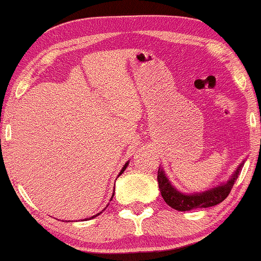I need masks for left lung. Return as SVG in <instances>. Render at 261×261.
I'll return each mask as SVG.
<instances>
[{
	"label": "left lung",
	"instance_id": "obj_1",
	"mask_svg": "<svg viewBox=\"0 0 261 261\" xmlns=\"http://www.w3.org/2000/svg\"><path fill=\"white\" fill-rule=\"evenodd\" d=\"M242 166H243V163L238 166L237 170L234 171V174L232 175V177L226 184H222L221 186L213 188V190L206 191V192L197 194H184L178 192L176 188L169 182L164 171L161 170V169L158 170L156 178H158L162 197L164 198L166 204L170 205L171 208L180 210V212H186V210H192L196 208H208V206L216 205V204L221 203L222 200L227 198L238 175H240Z\"/></svg>",
	"mask_w": 261,
	"mask_h": 261
}]
</instances>
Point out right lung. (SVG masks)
Wrapping results in <instances>:
<instances>
[{
	"label": "right lung",
	"instance_id": "right-lung-1",
	"mask_svg": "<svg viewBox=\"0 0 261 261\" xmlns=\"http://www.w3.org/2000/svg\"><path fill=\"white\" fill-rule=\"evenodd\" d=\"M127 164H128V163H126V164H125L124 165V168H122L121 169V171H120V174H119V175H121L122 174V172H124L125 171V169H126V166H127ZM113 196H114V194H113ZM99 214H97V215H95V216H92V218H96V216H98ZM92 218H91V219H92ZM86 220H87V219H86Z\"/></svg>",
	"mask_w": 261,
	"mask_h": 261
}]
</instances>
